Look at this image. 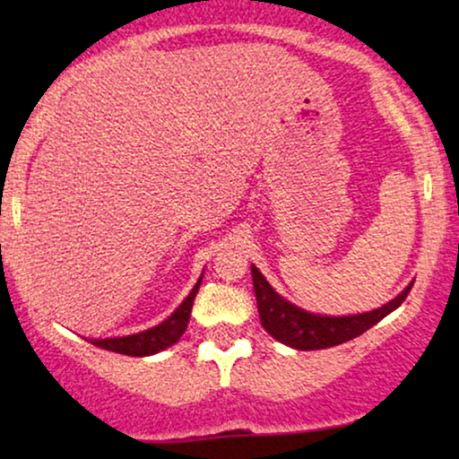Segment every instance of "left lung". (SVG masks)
Instances as JSON below:
<instances>
[{
  "label": "left lung",
  "instance_id": "obj_1",
  "mask_svg": "<svg viewBox=\"0 0 459 459\" xmlns=\"http://www.w3.org/2000/svg\"><path fill=\"white\" fill-rule=\"evenodd\" d=\"M250 270L261 325L282 345L302 351L325 350V347H334L356 339L362 332L373 328L386 315H391L394 308L402 307V302L408 298L410 289L414 284V281L410 282L397 298H393L391 302H386L380 308H373L368 313L332 317V315H315L296 307L289 299H284L281 293H276V289L267 282V278L255 265H250Z\"/></svg>",
  "mask_w": 459,
  "mask_h": 459
}]
</instances>
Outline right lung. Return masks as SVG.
<instances>
[{
  "label": "right lung",
  "instance_id": "right-lung-1",
  "mask_svg": "<svg viewBox=\"0 0 459 459\" xmlns=\"http://www.w3.org/2000/svg\"><path fill=\"white\" fill-rule=\"evenodd\" d=\"M200 282H203V273H200L198 282L194 284V289L189 291V296L183 299L181 307L168 319H163L160 325H152L149 330H142L138 334H127V336H109V339H91L92 345L101 347V350L116 351V354L125 356H152L157 351L166 350V347L175 345L181 339L183 332L187 330L189 313H192L194 298H196Z\"/></svg>",
  "mask_w": 459,
  "mask_h": 459
}]
</instances>
